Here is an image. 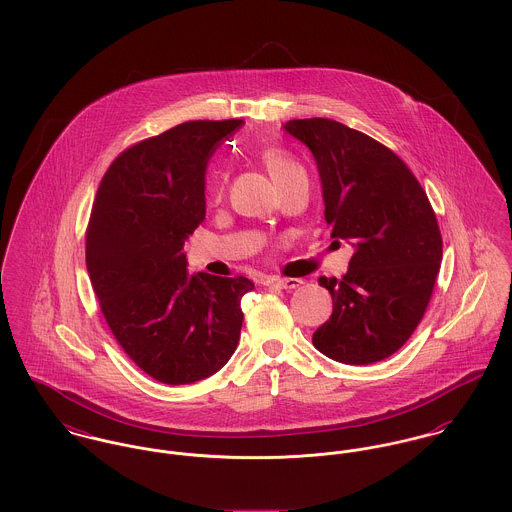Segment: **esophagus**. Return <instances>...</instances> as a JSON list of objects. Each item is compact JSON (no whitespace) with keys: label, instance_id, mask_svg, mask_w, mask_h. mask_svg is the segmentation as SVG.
<instances>
[{"label":"esophagus","instance_id":"34e87169","mask_svg":"<svg viewBox=\"0 0 512 512\" xmlns=\"http://www.w3.org/2000/svg\"><path fill=\"white\" fill-rule=\"evenodd\" d=\"M269 284H271V286H277V288L290 290V288H296V286H300L302 281H300V279H271Z\"/></svg>","mask_w":512,"mask_h":512}]
</instances>
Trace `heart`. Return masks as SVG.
I'll list each match as a JSON object with an SVG mask.
<instances>
[{
    "label": "heart",
    "mask_w": 512,
    "mask_h": 512,
    "mask_svg": "<svg viewBox=\"0 0 512 512\" xmlns=\"http://www.w3.org/2000/svg\"><path fill=\"white\" fill-rule=\"evenodd\" d=\"M263 163H265L267 171H269L271 178H273L275 182H279L288 172L300 169V167H298L284 151H281V149H267V151H263ZM222 180H224L222 171H214V174H212V182H210V190H212L214 196L220 194V190H222Z\"/></svg>",
    "instance_id": "heart-1"
}]
</instances>
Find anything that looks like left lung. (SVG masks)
Returning <instances> with one entry per match:
<instances>
[{
    "label": "left lung",
    "instance_id": "1",
    "mask_svg": "<svg viewBox=\"0 0 512 512\" xmlns=\"http://www.w3.org/2000/svg\"><path fill=\"white\" fill-rule=\"evenodd\" d=\"M283 129L316 161L332 237L353 245L345 277L318 281L334 310L312 343L345 365L381 361L412 336L430 302L442 261L436 214L408 167L365 133L324 117Z\"/></svg>",
    "mask_w": 512,
    "mask_h": 512
}]
</instances>
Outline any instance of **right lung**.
Segmentation results:
<instances>
[{
  "instance_id": "right-lung-1",
  "label": "right lung",
  "mask_w": 512,
  "mask_h": 512,
  "mask_svg": "<svg viewBox=\"0 0 512 512\" xmlns=\"http://www.w3.org/2000/svg\"><path fill=\"white\" fill-rule=\"evenodd\" d=\"M245 121H186L123 151L104 174L86 267L123 351L153 379L190 385L233 355L255 284L188 273L184 241L206 218V169Z\"/></svg>"
}]
</instances>
